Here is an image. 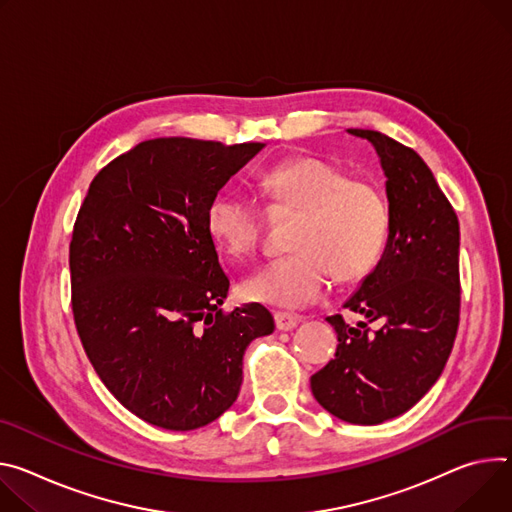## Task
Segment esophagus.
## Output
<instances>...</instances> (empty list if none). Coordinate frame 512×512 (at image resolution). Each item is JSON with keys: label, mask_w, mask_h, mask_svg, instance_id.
I'll use <instances>...</instances> for the list:
<instances>
[{"label": "esophagus", "mask_w": 512, "mask_h": 512, "mask_svg": "<svg viewBox=\"0 0 512 512\" xmlns=\"http://www.w3.org/2000/svg\"><path fill=\"white\" fill-rule=\"evenodd\" d=\"M273 318H275L277 331H292L296 324L300 322V316H294V314H288V312H275Z\"/></svg>", "instance_id": "1"}]
</instances>
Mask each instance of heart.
Instances as JSON below:
<instances>
[{
	"mask_svg": "<svg viewBox=\"0 0 512 512\" xmlns=\"http://www.w3.org/2000/svg\"><path fill=\"white\" fill-rule=\"evenodd\" d=\"M257 188L300 218L288 257L275 259L241 284V296L277 308H304L331 288L333 275L355 282L378 263L390 228L388 200L380 185L349 177L316 157H300L263 171ZM208 230L230 257L249 255L261 239V216L243 192L228 190L208 208Z\"/></svg>",
	"mask_w": 512,
	"mask_h": 512,
	"instance_id": "obj_1",
	"label": "heart"
}]
</instances>
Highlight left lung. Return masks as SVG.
I'll use <instances>...</instances> for the list:
<instances>
[{
    "mask_svg": "<svg viewBox=\"0 0 512 512\" xmlns=\"http://www.w3.org/2000/svg\"><path fill=\"white\" fill-rule=\"evenodd\" d=\"M374 145L390 210L376 269L343 304L355 327L327 316L337 353L310 378L318 404L353 425H380L421 400L439 380L459 324V222L427 163L394 138L349 128ZM378 319V332L368 322Z\"/></svg>",
    "mask_w": 512,
    "mask_h": 512,
    "instance_id": "8db88e82",
    "label": "left lung"
}]
</instances>
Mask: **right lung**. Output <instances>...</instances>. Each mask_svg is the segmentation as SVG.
<instances>
[{"label": "right lung", "mask_w": 512, "mask_h": 512, "mask_svg": "<svg viewBox=\"0 0 512 512\" xmlns=\"http://www.w3.org/2000/svg\"><path fill=\"white\" fill-rule=\"evenodd\" d=\"M265 145L153 138L91 181L69 245L81 345L114 398L143 421L200 429L228 410L243 355L275 324L261 304L232 312L208 230L222 185Z\"/></svg>", "instance_id": "right-lung-1"}]
</instances>
